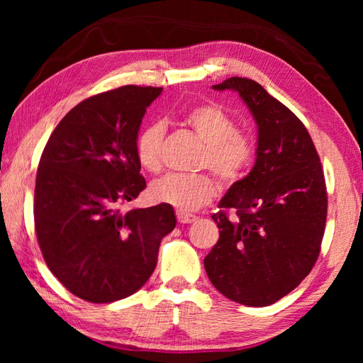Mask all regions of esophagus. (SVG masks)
<instances>
[{
    "instance_id": "esophagus-1",
    "label": "esophagus",
    "mask_w": 363,
    "mask_h": 363,
    "mask_svg": "<svg viewBox=\"0 0 363 363\" xmlns=\"http://www.w3.org/2000/svg\"><path fill=\"white\" fill-rule=\"evenodd\" d=\"M176 217H177V221L182 223V225H186V223H194L198 218L196 215H191V213H187V212H181V211L176 212Z\"/></svg>"
}]
</instances>
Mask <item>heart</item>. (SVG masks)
I'll use <instances>...</instances> for the list:
<instances>
[{"label":"heart","mask_w":363,"mask_h":363,"mask_svg":"<svg viewBox=\"0 0 363 363\" xmlns=\"http://www.w3.org/2000/svg\"><path fill=\"white\" fill-rule=\"evenodd\" d=\"M184 123L204 142L198 167L209 168L225 186H233L248 172L256 157L252 137L237 129L235 120L218 104H199L184 115ZM165 126L156 121L145 126L135 140V156L146 172L162 168V143ZM218 194V184L211 174H167L154 181L150 196L156 203L176 209L196 211Z\"/></svg>","instance_id":"b5f03b06"}]
</instances>
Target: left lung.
Returning a JSON list of instances; mask_svg holds the SVG:
<instances>
[{
  "mask_svg": "<svg viewBox=\"0 0 363 363\" xmlns=\"http://www.w3.org/2000/svg\"><path fill=\"white\" fill-rule=\"evenodd\" d=\"M212 87L237 91L259 134L256 164L212 215L220 238L204 268L221 295L264 307L296 289L318 259L328 215L325 174L303 121L260 84L234 76Z\"/></svg>",
  "mask_w": 363,
  "mask_h": 363,
  "instance_id": "8db88e82",
  "label": "left lung"
}]
</instances>
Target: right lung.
Wrapping results in <instances>:
<instances>
[{
    "instance_id": "1",
    "label": "right lung",
    "mask_w": 363,
    "mask_h": 363,
    "mask_svg": "<svg viewBox=\"0 0 363 363\" xmlns=\"http://www.w3.org/2000/svg\"><path fill=\"white\" fill-rule=\"evenodd\" d=\"M160 94L162 87L125 86L84 99L52 130L38 162V246L60 284L89 303H113L142 289L160 240L176 226L169 204L118 209L146 187L135 140Z\"/></svg>"
}]
</instances>
